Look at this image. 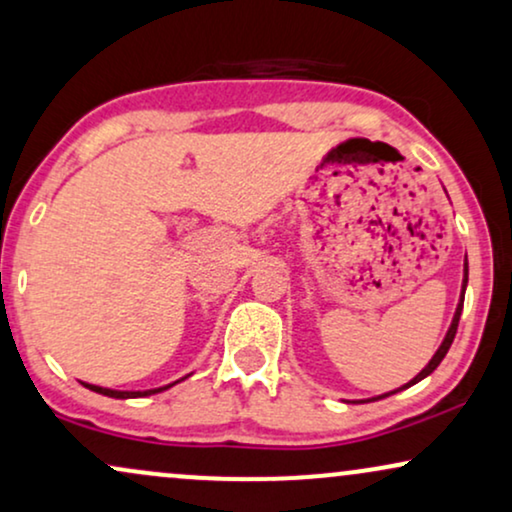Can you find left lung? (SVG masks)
Instances as JSON below:
<instances>
[{
  "mask_svg": "<svg viewBox=\"0 0 512 512\" xmlns=\"http://www.w3.org/2000/svg\"><path fill=\"white\" fill-rule=\"evenodd\" d=\"M465 286H468V257H465V269H463V293H461V302H458V307H456V314H454V321H451V328L449 331H446V338H444V342L442 345H439V349L435 352V357L430 359V364L423 368V371H420L416 378L411 380V383H406L404 387H399V390H394V392H401V390H406V387H411V385H416L418 380H423V378H428V375L435 371V368L442 364V359L446 357V352H449V347H451V342H454V338H456V331H458V321H461V312H463V295H465ZM394 392H387V394H383V397H390V394H394Z\"/></svg>",
  "mask_w": 512,
  "mask_h": 512,
  "instance_id": "obj_1",
  "label": "left lung"
}]
</instances>
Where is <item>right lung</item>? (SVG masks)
Returning a JSON list of instances; mask_svg holds the SVG:
<instances>
[{
	"label": "right lung",
	"instance_id": "right-lung-1",
	"mask_svg": "<svg viewBox=\"0 0 512 512\" xmlns=\"http://www.w3.org/2000/svg\"><path fill=\"white\" fill-rule=\"evenodd\" d=\"M179 383V380H177ZM174 385V383H172ZM167 385V387H172ZM84 387H89L92 392H99L103 394V397H115V399H134V397H148V394H155V392H163L167 390V387H158V390H146V392H120V390H108V387H99V385H87L84 383Z\"/></svg>",
	"mask_w": 512,
	"mask_h": 512
}]
</instances>
